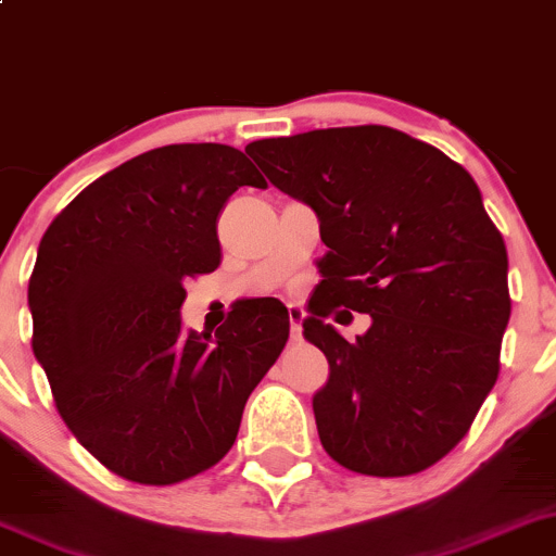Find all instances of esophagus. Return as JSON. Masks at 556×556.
Wrapping results in <instances>:
<instances>
[{"label":"esophagus","mask_w":556,"mask_h":556,"mask_svg":"<svg viewBox=\"0 0 556 556\" xmlns=\"http://www.w3.org/2000/svg\"><path fill=\"white\" fill-rule=\"evenodd\" d=\"M288 315H290V337L301 339V323H304L306 312L301 309V306L290 304V306H288Z\"/></svg>","instance_id":"esophagus-1"}]
</instances>
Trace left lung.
Here are the masks:
<instances>
[{
    "mask_svg": "<svg viewBox=\"0 0 556 556\" xmlns=\"http://www.w3.org/2000/svg\"><path fill=\"white\" fill-rule=\"evenodd\" d=\"M277 190L315 208L328 247L304 337L326 353L312 399L320 443L361 476L443 459L500 375L508 252L472 176L382 124L312 129L247 147ZM372 317L348 343L327 317Z\"/></svg>",
    "mask_w": 556,
    "mask_h": 556,
    "instance_id": "obj_1",
    "label": "left lung"
}]
</instances>
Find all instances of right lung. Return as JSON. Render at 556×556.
<instances>
[{
	"label": "right lung",
	"mask_w": 556,
	"mask_h": 556,
	"mask_svg": "<svg viewBox=\"0 0 556 556\" xmlns=\"http://www.w3.org/2000/svg\"><path fill=\"white\" fill-rule=\"evenodd\" d=\"M239 187H266L239 149H152L91 181L40 241L31 350L75 440L127 481L217 465L288 342L277 299L236 304L214 337L181 328L185 282L219 266L217 219Z\"/></svg>",
	"instance_id": "right-lung-1"
}]
</instances>
